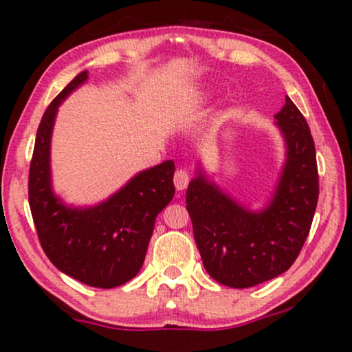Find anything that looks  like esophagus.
<instances>
[{"label":"esophagus","instance_id":"34e87169","mask_svg":"<svg viewBox=\"0 0 352 352\" xmlns=\"http://www.w3.org/2000/svg\"><path fill=\"white\" fill-rule=\"evenodd\" d=\"M188 182H190V173L185 170V168H180V170H177L175 175H173V184H175L177 190L187 188Z\"/></svg>","mask_w":352,"mask_h":352}]
</instances>
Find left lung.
Masks as SVG:
<instances>
[{
    "instance_id": "8db88e82",
    "label": "left lung",
    "mask_w": 352,
    "mask_h": 352,
    "mask_svg": "<svg viewBox=\"0 0 352 352\" xmlns=\"http://www.w3.org/2000/svg\"><path fill=\"white\" fill-rule=\"evenodd\" d=\"M274 119L285 140V162L263 208L252 210L228 195L200 160L187 188V210L205 270L230 288H252L285 273L313 223L319 182L311 131L288 96Z\"/></svg>"
}]
</instances>
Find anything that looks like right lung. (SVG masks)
Returning a JSON list of instances; mask_svg holds the SVG:
<instances>
[{"mask_svg":"<svg viewBox=\"0 0 352 352\" xmlns=\"http://www.w3.org/2000/svg\"><path fill=\"white\" fill-rule=\"evenodd\" d=\"M79 72L44 112L30 167V207L36 232L51 263L94 288L124 285L142 268L155 218L170 204L173 160L135 173L106 200L87 207L67 205L52 188L51 137L59 106L82 86Z\"/></svg>","mask_w":352,"mask_h":352,"instance_id":"right-lung-1","label":"right lung"}]
</instances>
